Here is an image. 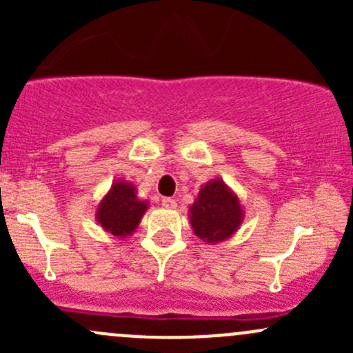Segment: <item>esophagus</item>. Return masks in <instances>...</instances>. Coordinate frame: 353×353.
I'll list each match as a JSON object with an SVG mask.
<instances>
[{
    "label": "esophagus",
    "mask_w": 353,
    "mask_h": 353,
    "mask_svg": "<svg viewBox=\"0 0 353 353\" xmlns=\"http://www.w3.org/2000/svg\"><path fill=\"white\" fill-rule=\"evenodd\" d=\"M162 206L163 208H176L177 203L174 198H162Z\"/></svg>",
    "instance_id": "1"
}]
</instances>
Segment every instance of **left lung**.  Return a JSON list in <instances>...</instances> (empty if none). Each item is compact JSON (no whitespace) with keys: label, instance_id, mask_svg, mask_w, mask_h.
<instances>
[{"label":"left lung","instance_id":"1","mask_svg":"<svg viewBox=\"0 0 353 353\" xmlns=\"http://www.w3.org/2000/svg\"><path fill=\"white\" fill-rule=\"evenodd\" d=\"M191 229L206 244H219L232 237L244 220V208L236 191L215 177L203 184L190 210Z\"/></svg>","mask_w":353,"mask_h":353}]
</instances>
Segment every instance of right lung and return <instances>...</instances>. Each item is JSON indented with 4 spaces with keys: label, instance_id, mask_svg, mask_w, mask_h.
Listing matches in <instances>:
<instances>
[{
    "label": "right lung",
    "instance_id": "obj_1",
    "mask_svg": "<svg viewBox=\"0 0 353 353\" xmlns=\"http://www.w3.org/2000/svg\"><path fill=\"white\" fill-rule=\"evenodd\" d=\"M148 205V199L138 198L137 186L133 183L116 179L99 201L95 220L105 232L119 239H126L138 229Z\"/></svg>",
    "mask_w": 353,
    "mask_h": 353
}]
</instances>
